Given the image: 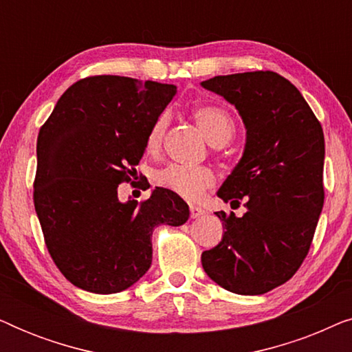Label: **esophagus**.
Masks as SVG:
<instances>
[{
  "instance_id": "1",
  "label": "esophagus",
  "mask_w": 352,
  "mask_h": 352,
  "mask_svg": "<svg viewBox=\"0 0 352 352\" xmlns=\"http://www.w3.org/2000/svg\"><path fill=\"white\" fill-rule=\"evenodd\" d=\"M190 218H200V216L205 214V210L200 208V206H195V205H190Z\"/></svg>"
}]
</instances>
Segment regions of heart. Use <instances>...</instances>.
<instances>
[{"instance_id":"obj_1","label":"heart","mask_w":352,"mask_h":352,"mask_svg":"<svg viewBox=\"0 0 352 352\" xmlns=\"http://www.w3.org/2000/svg\"><path fill=\"white\" fill-rule=\"evenodd\" d=\"M194 118L201 131L213 146H224L235 134V122L228 110L221 105L205 104L194 109ZM170 117L163 112L155 118L146 138L148 152L160 151L165 139ZM155 184L166 189L181 199L199 201L204 199L205 192L216 184V176L210 168H189L182 165H168L155 173Z\"/></svg>"}]
</instances>
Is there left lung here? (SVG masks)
Wrapping results in <instances>:
<instances>
[{"instance_id": "8db88e82", "label": "left lung", "mask_w": 352, "mask_h": 352, "mask_svg": "<svg viewBox=\"0 0 352 352\" xmlns=\"http://www.w3.org/2000/svg\"><path fill=\"white\" fill-rule=\"evenodd\" d=\"M234 104L247 146L218 195L242 218L216 211L223 240L201 266L226 290L263 295L295 276L309 253L324 206L322 124L287 78L271 70L214 76L201 83Z\"/></svg>"}]
</instances>
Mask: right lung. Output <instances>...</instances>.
<instances>
[{
  "mask_svg": "<svg viewBox=\"0 0 352 352\" xmlns=\"http://www.w3.org/2000/svg\"><path fill=\"white\" fill-rule=\"evenodd\" d=\"M175 93L157 81L86 76L40 128L33 204L52 261L75 287L126 290L151 267L153 229L189 219L186 201L162 187L139 204H120L117 192L131 181L148 129Z\"/></svg>",
  "mask_w": 352,
  "mask_h": 352,
  "instance_id": "1",
  "label": "right lung"
}]
</instances>
